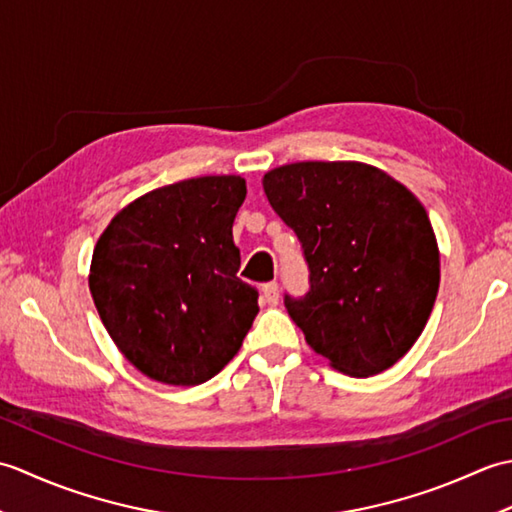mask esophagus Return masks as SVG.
I'll return each mask as SVG.
<instances>
[{
	"label": "esophagus",
	"mask_w": 512,
	"mask_h": 512,
	"mask_svg": "<svg viewBox=\"0 0 512 512\" xmlns=\"http://www.w3.org/2000/svg\"><path fill=\"white\" fill-rule=\"evenodd\" d=\"M262 299L268 303V306H277L279 303V286L275 281H268V284L262 286Z\"/></svg>",
	"instance_id": "esophagus-1"
}]
</instances>
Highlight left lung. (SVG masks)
Segmentation results:
<instances>
[{"label": "left lung", "mask_w": 512, "mask_h": 512, "mask_svg": "<svg viewBox=\"0 0 512 512\" xmlns=\"http://www.w3.org/2000/svg\"><path fill=\"white\" fill-rule=\"evenodd\" d=\"M264 191L308 264L306 295H284L308 345L350 376L385 372L416 343L438 295L424 206L361 162H295L268 171Z\"/></svg>", "instance_id": "left-lung-1"}]
</instances>
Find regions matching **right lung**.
Wrapping results in <instances>:
<instances>
[{
	"instance_id": "add662e5",
	"label": "right lung",
	"mask_w": 512,
	"mask_h": 512,
	"mask_svg": "<svg viewBox=\"0 0 512 512\" xmlns=\"http://www.w3.org/2000/svg\"><path fill=\"white\" fill-rule=\"evenodd\" d=\"M239 176H204L151 191L96 242L90 292L118 350L165 385H200L242 347L259 292L237 277Z\"/></svg>"
}]
</instances>
